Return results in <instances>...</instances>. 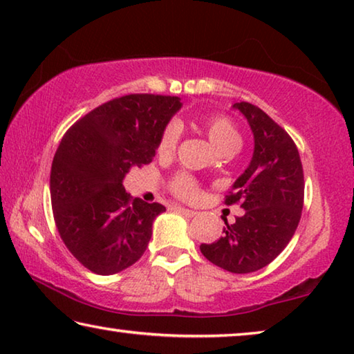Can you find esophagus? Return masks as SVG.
Wrapping results in <instances>:
<instances>
[{
    "instance_id": "34e87169",
    "label": "esophagus",
    "mask_w": 354,
    "mask_h": 354,
    "mask_svg": "<svg viewBox=\"0 0 354 354\" xmlns=\"http://www.w3.org/2000/svg\"><path fill=\"white\" fill-rule=\"evenodd\" d=\"M173 209H175V211L179 212L181 215H184V217H194V215H196V212L192 211V209H185V207H181V206H175Z\"/></svg>"
}]
</instances>
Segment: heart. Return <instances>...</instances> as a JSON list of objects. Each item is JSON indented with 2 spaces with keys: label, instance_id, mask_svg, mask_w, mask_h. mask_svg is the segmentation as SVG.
<instances>
[{
  "label": "heart",
  "instance_id": "b5f03b06",
  "mask_svg": "<svg viewBox=\"0 0 354 354\" xmlns=\"http://www.w3.org/2000/svg\"><path fill=\"white\" fill-rule=\"evenodd\" d=\"M203 131H205L209 142L217 149V153H232L241 147L242 137L237 128L230 118L225 115H214L203 122ZM179 139V128L176 123H169L160 134L158 143V151L160 154H170L176 148ZM171 189L179 198L195 200L200 195L198 184L192 176L181 173L171 179Z\"/></svg>",
  "mask_w": 354,
  "mask_h": 354
}]
</instances>
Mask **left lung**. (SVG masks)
<instances>
[{"mask_svg": "<svg viewBox=\"0 0 354 354\" xmlns=\"http://www.w3.org/2000/svg\"><path fill=\"white\" fill-rule=\"evenodd\" d=\"M243 113L254 137L251 162L226 195L227 206L245 211L223 237L201 243L207 261L231 273L261 270L283 251L301 218L304 176L298 148L290 136L266 112L247 101L232 104Z\"/></svg>", "mask_w": 354, "mask_h": 354, "instance_id": "obj_1", "label": "left lung"}]
</instances>
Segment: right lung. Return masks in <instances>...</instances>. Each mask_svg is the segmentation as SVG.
I'll return each instance as SVG.
<instances>
[{
    "instance_id": "right-lung-1",
    "label": "right lung",
    "mask_w": 354,
    "mask_h": 354,
    "mask_svg": "<svg viewBox=\"0 0 354 354\" xmlns=\"http://www.w3.org/2000/svg\"><path fill=\"white\" fill-rule=\"evenodd\" d=\"M181 106L178 97L124 95L77 120L59 143L50 176L53 214L65 247L91 272L118 273L145 253L165 207L131 200L123 179L151 162Z\"/></svg>"
}]
</instances>
